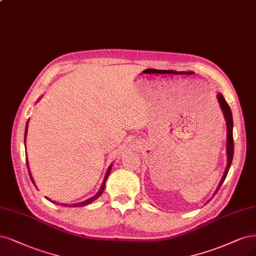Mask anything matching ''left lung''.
I'll use <instances>...</instances> for the list:
<instances>
[{
	"mask_svg": "<svg viewBox=\"0 0 256 256\" xmlns=\"http://www.w3.org/2000/svg\"><path fill=\"white\" fill-rule=\"evenodd\" d=\"M218 98V102L220 104V108H222V112H224V116L226 118V132H228V136H226V154H228V165H226V168L224 170V174L222 178V181H220L217 190L222 186V184L224 183L226 174L228 172V170H230V166L233 160V154H234V140H233V118H232V112L230 107H228V102H226V100L224 98L222 94H218L217 95Z\"/></svg>",
	"mask_w": 256,
	"mask_h": 256,
	"instance_id": "8db88e82",
	"label": "left lung"
}]
</instances>
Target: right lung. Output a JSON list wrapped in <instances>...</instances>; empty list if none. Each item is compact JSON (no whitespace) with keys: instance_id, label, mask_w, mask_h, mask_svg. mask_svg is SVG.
Segmentation results:
<instances>
[{"instance_id":"add662e5","label":"right lung","mask_w":256,"mask_h":256,"mask_svg":"<svg viewBox=\"0 0 256 256\" xmlns=\"http://www.w3.org/2000/svg\"><path fill=\"white\" fill-rule=\"evenodd\" d=\"M28 122H26V127H25V134H24V138H26V134H28ZM26 165H28V174H30V180H32V182L34 184V180H32V176H30V168H28V161H26ZM111 168H112V165L109 167L108 168V170H107V172H106V176H104V182H102V188H100V190H98V192L96 194L95 196H93L92 198H90V199H88V200H86V201H84V202H79V204H68V206H66V204H61L62 206H73V208H78V206H86V204H92V202L94 201V200H96L98 199L102 194V192H104V184H106V181H107V179H108V176L110 174V172H111Z\"/></svg>"}]
</instances>
